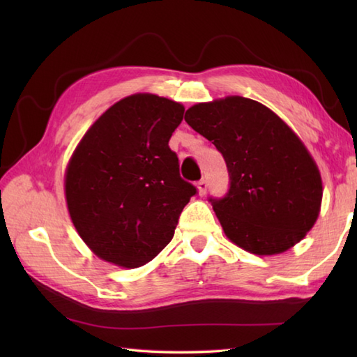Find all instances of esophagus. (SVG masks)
<instances>
[{"label":"esophagus","instance_id":"obj_1","mask_svg":"<svg viewBox=\"0 0 357 357\" xmlns=\"http://www.w3.org/2000/svg\"><path fill=\"white\" fill-rule=\"evenodd\" d=\"M207 188H208V181L207 179H201L198 183V190H199V195H206L207 193Z\"/></svg>","mask_w":357,"mask_h":357}]
</instances>
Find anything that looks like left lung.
Masks as SVG:
<instances>
[{"label": "left lung", "instance_id": "obj_1", "mask_svg": "<svg viewBox=\"0 0 357 357\" xmlns=\"http://www.w3.org/2000/svg\"><path fill=\"white\" fill-rule=\"evenodd\" d=\"M195 132L215 144L229 190L210 196L222 229L253 255H276L305 236L322 201L319 170L302 141L257 101L229 96L185 112Z\"/></svg>", "mask_w": 357, "mask_h": 357}]
</instances>
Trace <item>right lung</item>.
<instances>
[{
    "mask_svg": "<svg viewBox=\"0 0 357 357\" xmlns=\"http://www.w3.org/2000/svg\"><path fill=\"white\" fill-rule=\"evenodd\" d=\"M184 116L156 95L127 96L81 139L66 173L75 229L101 259L141 267L173 238L198 188L179 174L169 141Z\"/></svg>",
    "mask_w": 357,
    "mask_h": 357,
    "instance_id": "1",
    "label": "right lung"
}]
</instances>
